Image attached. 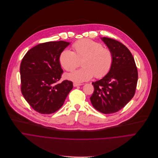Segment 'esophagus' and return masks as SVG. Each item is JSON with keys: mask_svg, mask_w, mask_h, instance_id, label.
Here are the masks:
<instances>
[{"mask_svg": "<svg viewBox=\"0 0 158 158\" xmlns=\"http://www.w3.org/2000/svg\"><path fill=\"white\" fill-rule=\"evenodd\" d=\"M82 85V84L81 83H73V86L76 87V86H81Z\"/></svg>", "mask_w": 158, "mask_h": 158, "instance_id": "esophagus-1", "label": "esophagus"}]
</instances>
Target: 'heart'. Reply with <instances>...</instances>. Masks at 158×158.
Masks as SVG:
<instances>
[{
  "instance_id": "b5f03b06",
  "label": "heart",
  "mask_w": 158,
  "mask_h": 158,
  "mask_svg": "<svg viewBox=\"0 0 158 158\" xmlns=\"http://www.w3.org/2000/svg\"><path fill=\"white\" fill-rule=\"evenodd\" d=\"M72 47L73 52L69 49L61 52L59 58L61 65L67 71H72L80 65L81 61L83 67L65 75L67 79L80 83L89 80L94 76L100 78L111 69L113 54L101 43L84 39L74 43Z\"/></svg>"
}]
</instances>
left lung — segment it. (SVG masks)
I'll return each instance as SVG.
<instances>
[{
	"label": "left lung",
	"instance_id": "8db88e82",
	"mask_svg": "<svg viewBox=\"0 0 158 158\" xmlns=\"http://www.w3.org/2000/svg\"><path fill=\"white\" fill-rule=\"evenodd\" d=\"M102 40L111 50L113 62L106 76L92 83L94 91L90 101L98 111L111 114L122 109L133 98L138 74L135 59L127 47L112 39Z\"/></svg>",
	"mask_w": 158,
	"mask_h": 158
}]
</instances>
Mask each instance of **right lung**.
Segmentation results:
<instances>
[{
	"instance_id": "add662e5",
	"label": "right lung",
	"mask_w": 158,
	"mask_h": 158,
	"mask_svg": "<svg viewBox=\"0 0 158 158\" xmlns=\"http://www.w3.org/2000/svg\"><path fill=\"white\" fill-rule=\"evenodd\" d=\"M69 42H48L29 50L20 64L21 91L28 103L45 114L58 110L73 88L71 81L60 80L63 70L59 58Z\"/></svg>"
}]
</instances>
